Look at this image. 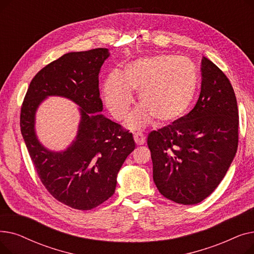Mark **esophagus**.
Instances as JSON below:
<instances>
[{"instance_id":"1","label":"esophagus","mask_w":254,"mask_h":254,"mask_svg":"<svg viewBox=\"0 0 254 254\" xmlns=\"http://www.w3.org/2000/svg\"><path fill=\"white\" fill-rule=\"evenodd\" d=\"M134 140L136 142L137 145H142L145 143V137L143 135V132L141 131H137L134 134Z\"/></svg>"}]
</instances>
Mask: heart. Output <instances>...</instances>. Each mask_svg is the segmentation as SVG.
<instances>
[{"mask_svg":"<svg viewBox=\"0 0 254 254\" xmlns=\"http://www.w3.org/2000/svg\"><path fill=\"white\" fill-rule=\"evenodd\" d=\"M197 81L195 65L188 58L169 55L144 58L126 64L122 73L108 76L104 84L105 100L113 117L122 120L134 102L131 90L139 91L142 106L128 116L127 127H142L153 117L159 124H170L189 110Z\"/></svg>","mask_w":254,"mask_h":254,"instance_id":"1","label":"heart"}]
</instances>
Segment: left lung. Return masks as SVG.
Wrapping results in <instances>:
<instances>
[{
  "label": "left lung",
  "mask_w": 254,
  "mask_h": 254,
  "mask_svg": "<svg viewBox=\"0 0 254 254\" xmlns=\"http://www.w3.org/2000/svg\"><path fill=\"white\" fill-rule=\"evenodd\" d=\"M201 71V93L193 109L147 137L158 191L182 205L197 204L214 191L238 149L234 88L207 58Z\"/></svg>",
  "instance_id": "1"
}]
</instances>
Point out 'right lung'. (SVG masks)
<instances>
[{
    "mask_svg": "<svg viewBox=\"0 0 254 254\" xmlns=\"http://www.w3.org/2000/svg\"><path fill=\"white\" fill-rule=\"evenodd\" d=\"M108 57L107 48L64 55L36 74L21 105V135L40 180L59 202L77 210H91L114 193L118 172L135 149L131 132L99 114V73ZM48 95L80 106L76 140L63 153L47 151L34 134L35 110Z\"/></svg>",
    "mask_w": 254,
    "mask_h": 254,
    "instance_id": "right-lung-1",
    "label": "right lung"
}]
</instances>
